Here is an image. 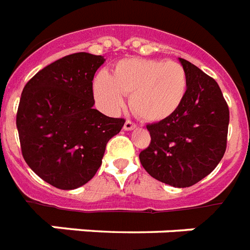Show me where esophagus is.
Segmentation results:
<instances>
[{"label": "esophagus", "instance_id": "1", "mask_svg": "<svg viewBox=\"0 0 250 250\" xmlns=\"http://www.w3.org/2000/svg\"><path fill=\"white\" fill-rule=\"evenodd\" d=\"M135 127H137V125H135L133 121H130V120H126V121H125V124H124V129H125L126 131L134 130Z\"/></svg>", "mask_w": 250, "mask_h": 250}]
</instances>
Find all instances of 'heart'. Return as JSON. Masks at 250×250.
Wrapping results in <instances>:
<instances>
[{"label": "heart", "mask_w": 250, "mask_h": 250, "mask_svg": "<svg viewBox=\"0 0 250 250\" xmlns=\"http://www.w3.org/2000/svg\"><path fill=\"white\" fill-rule=\"evenodd\" d=\"M187 76L177 62L129 58L117 62L111 76L99 73L93 81L95 101L107 113H117L130 95V107L141 119L159 123L181 107Z\"/></svg>", "instance_id": "heart-1"}]
</instances>
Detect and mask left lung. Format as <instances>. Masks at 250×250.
Wrapping results in <instances>:
<instances>
[{
  "mask_svg": "<svg viewBox=\"0 0 250 250\" xmlns=\"http://www.w3.org/2000/svg\"><path fill=\"white\" fill-rule=\"evenodd\" d=\"M187 91L170 117L147 125L151 143L139 153L146 171L173 187H189L210 174L222 160L229 111L218 83L179 58Z\"/></svg>",
  "mask_w": 250,
  "mask_h": 250,
  "instance_id": "obj_1",
  "label": "left lung"
}]
</instances>
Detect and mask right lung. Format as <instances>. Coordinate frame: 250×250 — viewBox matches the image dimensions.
I'll use <instances>...</instances> for the list:
<instances>
[{"mask_svg": "<svg viewBox=\"0 0 250 250\" xmlns=\"http://www.w3.org/2000/svg\"><path fill=\"white\" fill-rule=\"evenodd\" d=\"M104 62L102 55L71 54L37 72L23 89L17 113L21 153L57 188L75 189L90 181L108 141L125 124L93 107L94 75Z\"/></svg>", "mask_w": 250, "mask_h": 250, "instance_id": "add662e5", "label": "right lung"}]
</instances>
